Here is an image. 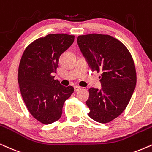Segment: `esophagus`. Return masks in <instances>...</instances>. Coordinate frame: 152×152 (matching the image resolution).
I'll list each match as a JSON object with an SVG mask.
<instances>
[{"label": "esophagus", "instance_id": "esophagus-1", "mask_svg": "<svg viewBox=\"0 0 152 152\" xmlns=\"http://www.w3.org/2000/svg\"><path fill=\"white\" fill-rule=\"evenodd\" d=\"M81 90V87L79 86H75L74 87V91L75 92H77V91Z\"/></svg>", "mask_w": 152, "mask_h": 152}]
</instances>
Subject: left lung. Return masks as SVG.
<instances>
[{"instance_id": "obj_1", "label": "left lung", "mask_w": 152, "mask_h": 152, "mask_svg": "<svg viewBox=\"0 0 152 152\" xmlns=\"http://www.w3.org/2000/svg\"><path fill=\"white\" fill-rule=\"evenodd\" d=\"M77 43L92 71L101 73V89L88 90V115L95 121L107 123L118 118L131 99L137 83L134 61L127 47L112 36L80 35Z\"/></svg>"}]
</instances>
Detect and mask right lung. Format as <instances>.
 Here are the masks:
<instances>
[{"label":"right lung","mask_w":152,"mask_h":152,"mask_svg":"<svg viewBox=\"0 0 152 152\" xmlns=\"http://www.w3.org/2000/svg\"><path fill=\"white\" fill-rule=\"evenodd\" d=\"M74 41V36L49 34L34 40L24 51L18 69L21 96L30 114L45 125L61 118L65 100L74 93L54 80L60 56Z\"/></svg>","instance_id":"obj_1"}]
</instances>
